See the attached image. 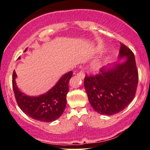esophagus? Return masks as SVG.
I'll use <instances>...</instances> for the list:
<instances>
[{
	"label": "esophagus",
	"mask_w": 150,
	"mask_h": 150,
	"mask_svg": "<svg viewBox=\"0 0 150 150\" xmlns=\"http://www.w3.org/2000/svg\"><path fill=\"white\" fill-rule=\"evenodd\" d=\"M77 75V76H79V77L81 78V79H83L84 77H85V74H84V73H83V71H80V72L78 73Z\"/></svg>",
	"instance_id": "1"
}]
</instances>
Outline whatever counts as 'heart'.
<instances>
[{
	"instance_id": "1",
	"label": "heart",
	"mask_w": 150,
	"mask_h": 150,
	"mask_svg": "<svg viewBox=\"0 0 150 150\" xmlns=\"http://www.w3.org/2000/svg\"><path fill=\"white\" fill-rule=\"evenodd\" d=\"M103 62H102V61L100 60H96L93 64V69L95 71L98 70V69H100L101 67H103Z\"/></svg>"
}]
</instances>
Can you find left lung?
Returning <instances> with one entry per match:
<instances>
[{
	"mask_svg": "<svg viewBox=\"0 0 150 150\" xmlns=\"http://www.w3.org/2000/svg\"><path fill=\"white\" fill-rule=\"evenodd\" d=\"M118 58L126 60L103 67L98 74L86 75L84 79L90 105L100 114L111 115L119 113L135 96L139 76L134 54L121 43Z\"/></svg>",
	"mask_w": 150,
	"mask_h": 150,
	"instance_id": "obj_1",
	"label": "left lung"
}]
</instances>
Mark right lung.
<instances>
[{
    "instance_id": "add662e5",
    "label": "right lung",
    "mask_w": 150,
    "mask_h": 150,
    "mask_svg": "<svg viewBox=\"0 0 150 150\" xmlns=\"http://www.w3.org/2000/svg\"><path fill=\"white\" fill-rule=\"evenodd\" d=\"M18 59H20V57ZM72 75L73 71H69L63 75L56 85L46 93L37 96H30L19 90L16 82L17 75L14 71L12 84L19 107L29 117L41 122H51L58 119L66 107L69 81Z\"/></svg>"
}]
</instances>
